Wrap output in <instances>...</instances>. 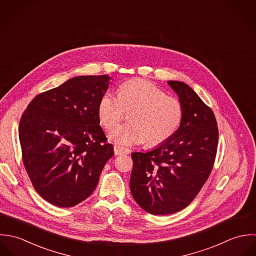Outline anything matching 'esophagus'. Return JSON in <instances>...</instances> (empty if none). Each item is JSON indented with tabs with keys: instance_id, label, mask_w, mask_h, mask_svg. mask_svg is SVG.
<instances>
[{
	"instance_id": "34e87169",
	"label": "esophagus",
	"mask_w": 256,
	"mask_h": 256,
	"mask_svg": "<svg viewBox=\"0 0 256 256\" xmlns=\"http://www.w3.org/2000/svg\"><path fill=\"white\" fill-rule=\"evenodd\" d=\"M114 152L116 155H120V154H128V150H126V148H124L114 146Z\"/></svg>"
}]
</instances>
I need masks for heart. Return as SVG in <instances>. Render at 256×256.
<instances>
[{"label":"heart","instance_id":"heart-1","mask_svg":"<svg viewBox=\"0 0 256 256\" xmlns=\"http://www.w3.org/2000/svg\"><path fill=\"white\" fill-rule=\"evenodd\" d=\"M130 112V122L114 128L108 134L118 146H130L146 142L148 146L168 140L178 130L183 118V106L174 97L148 80L134 79L122 84L118 96L102 94L98 116L102 126L112 128Z\"/></svg>","mask_w":256,"mask_h":256}]
</instances>
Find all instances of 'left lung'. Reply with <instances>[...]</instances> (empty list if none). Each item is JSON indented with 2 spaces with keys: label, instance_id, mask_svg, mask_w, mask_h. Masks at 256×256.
Instances as JSON below:
<instances>
[{
  "label": "left lung",
  "instance_id": "obj_1",
  "mask_svg": "<svg viewBox=\"0 0 256 256\" xmlns=\"http://www.w3.org/2000/svg\"><path fill=\"white\" fill-rule=\"evenodd\" d=\"M183 106L176 132L146 152H134L130 192L152 214H170L195 199L210 174L218 130L212 110L187 84L168 81Z\"/></svg>",
  "mask_w": 256,
  "mask_h": 256
}]
</instances>
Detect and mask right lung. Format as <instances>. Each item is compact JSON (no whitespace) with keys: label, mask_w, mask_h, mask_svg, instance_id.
<instances>
[{"label":"right lung","mask_w":256,"mask_h":256,"mask_svg":"<svg viewBox=\"0 0 256 256\" xmlns=\"http://www.w3.org/2000/svg\"><path fill=\"white\" fill-rule=\"evenodd\" d=\"M108 75L78 76L38 95L24 112L18 136L22 161L36 191L69 208L96 189L114 148L98 116Z\"/></svg>","instance_id":"1"}]
</instances>
